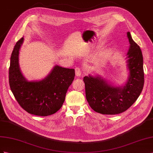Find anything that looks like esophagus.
I'll list each match as a JSON object with an SVG mask.
<instances>
[{
  "instance_id": "esophagus-1",
  "label": "esophagus",
  "mask_w": 153,
  "mask_h": 153,
  "mask_svg": "<svg viewBox=\"0 0 153 153\" xmlns=\"http://www.w3.org/2000/svg\"><path fill=\"white\" fill-rule=\"evenodd\" d=\"M75 72H76V76H77V77H79L80 76H81L82 72H81V69H80L79 67H76V68H75Z\"/></svg>"
}]
</instances>
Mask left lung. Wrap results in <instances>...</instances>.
I'll return each mask as SVG.
<instances>
[{"mask_svg": "<svg viewBox=\"0 0 153 153\" xmlns=\"http://www.w3.org/2000/svg\"><path fill=\"white\" fill-rule=\"evenodd\" d=\"M129 47L127 53L128 80L116 86L101 76H85L86 98L93 110L104 115H116L126 111L140 95L144 84L143 56L140 48L127 33Z\"/></svg>", "mask_w": 153, "mask_h": 153, "instance_id": "obj_1", "label": "left lung"}]
</instances>
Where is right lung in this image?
<instances>
[{
  "mask_svg": "<svg viewBox=\"0 0 153 153\" xmlns=\"http://www.w3.org/2000/svg\"><path fill=\"white\" fill-rule=\"evenodd\" d=\"M24 37L16 42L12 52L9 69L11 90L20 106L38 116L54 114L62 108L68 87L75 77V70L55 65L42 80L28 81L19 66V51Z\"/></svg>",
  "mask_w": 153,
  "mask_h": 153,
  "instance_id": "obj_1",
  "label": "right lung"
}]
</instances>
